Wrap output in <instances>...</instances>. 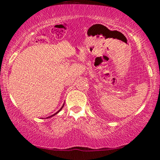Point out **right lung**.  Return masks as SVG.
<instances>
[{
    "label": "right lung",
    "mask_w": 160,
    "mask_h": 160,
    "mask_svg": "<svg viewBox=\"0 0 160 160\" xmlns=\"http://www.w3.org/2000/svg\"><path fill=\"white\" fill-rule=\"evenodd\" d=\"M63 106H64V104H63V105H62V106L61 107V108H60V110H59V111H58V112H56V113H55V114H53V115H52V116L48 117V118H49V117H53V116H54V115H55V114H58V112H60V111H61V109L62 108V107H63ZM47 118H48V117H47Z\"/></svg>",
    "instance_id": "obj_1"
}]
</instances>
